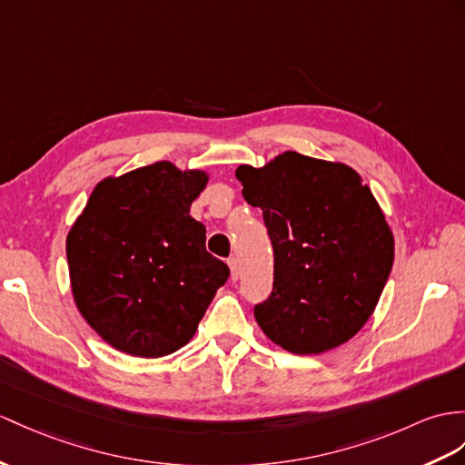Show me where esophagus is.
Wrapping results in <instances>:
<instances>
[{
    "label": "esophagus",
    "instance_id": "1",
    "mask_svg": "<svg viewBox=\"0 0 465 465\" xmlns=\"http://www.w3.org/2000/svg\"><path fill=\"white\" fill-rule=\"evenodd\" d=\"M229 268H231V278H232V282L239 280V278H241L239 260H236V258H229Z\"/></svg>",
    "mask_w": 465,
    "mask_h": 465
}]
</instances>
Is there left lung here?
I'll return each mask as SVG.
<instances>
[{
    "instance_id": "8db88e82",
    "label": "left lung",
    "mask_w": 465,
    "mask_h": 465,
    "mask_svg": "<svg viewBox=\"0 0 465 465\" xmlns=\"http://www.w3.org/2000/svg\"><path fill=\"white\" fill-rule=\"evenodd\" d=\"M262 209L274 290L254 308L270 341L296 355L347 343L375 312L394 262L387 217L353 167L298 152L234 172Z\"/></svg>"
}]
</instances>
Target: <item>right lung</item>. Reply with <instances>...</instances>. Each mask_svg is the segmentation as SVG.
<instances>
[{
  "label": "right lung",
  "mask_w": 465,
  "mask_h": 465,
  "mask_svg": "<svg viewBox=\"0 0 465 465\" xmlns=\"http://www.w3.org/2000/svg\"><path fill=\"white\" fill-rule=\"evenodd\" d=\"M209 177L172 162L108 175L66 234L73 300L116 351L175 353L229 278V266L207 252L205 226L189 214Z\"/></svg>",
  "instance_id": "1"
}]
</instances>
